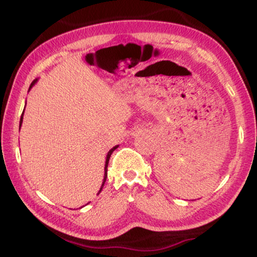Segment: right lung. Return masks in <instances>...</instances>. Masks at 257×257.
Wrapping results in <instances>:
<instances>
[{
  "label": "right lung",
  "instance_id": "1",
  "mask_svg": "<svg viewBox=\"0 0 257 257\" xmlns=\"http://www.w3.org/2000/svg\"><path fill=\"white\" fill-rule=\"evenodd\" d=\"M36 82H37V79H35L33 83H31V85H30V87H29V90L31 89V87H33L35 84H36ZM26 108V107H24ZM23 113H24V111H23ZM23 113H22V115H21V120H20V128H21V125H22V121H23ZM118 146L119 145H115L114 147H112V149L108 151L107 152V156H106V160H105V167H104V179H103V184H101V186H100V189L99 191H98V193L97 194H99V193L101 192V189H103V187H104V184H105V181H106V178H107V165H108V160H110V157H111V154H112V152H113V151L115 150V149H118ZM80 208H82V207H80Z\"/></svg>",
  "mask_w": 257,
  "mask_h": 257
}]
</instances>
